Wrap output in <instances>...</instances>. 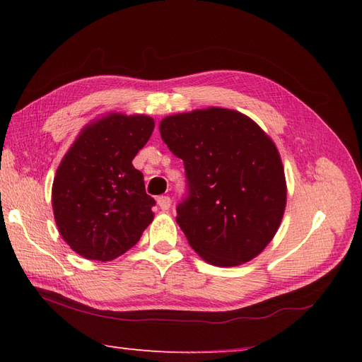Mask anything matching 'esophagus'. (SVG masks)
<instances>
[{
	"label": "esophagus",
	"instance_id": "esophagus-1",
	"mask_svg": "<svg viewBox=\"0 0 362 362\" xmlns=\"http://www.w3.org/2000/svg\"><path fill=\"white\" fill-rule=\"evenodd\" d=\"M158 204H159V208H160L162 211H168V209H170V206H172L170 197H168V195H160V197H158Z\"/></svg>",
	"mask_w": 362,
	"mask_h": 362
}]
</instances>
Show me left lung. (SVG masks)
<instances>
[{
	"label": "left lung",
	"instance_id": "1",
	"mask_svg": "<svg viewBox=\"0 0 362 362\" xmlns=\"http://www.w3.org/2000/svg\"><path fill=\"white\" fill-rule=\"evenodd\" d=\"M160 137L182 159L187 194L176 223L204 261L231 267L274 239L286 208L281 158L269 136L235 110L165 117Z\"/></svg>",
	"mask_w": 362,
	"mask_h": 362
}]
</instances>
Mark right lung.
<instances>
[{
	"label": "right lung",
	"instance_id": "1",
	"mask_svg": "<svg viewBox=\"0 0 362 362\" xmlns=\"http://www.w3.org/2000/svg\"><path fill=\"white\" fill-rule=\"evenodd\" d=\"M153 129L151 117L109 114L83 129L59 165L53 182L56 225L86 259H115L153 222L156 202L132 165Z\"/></svg>",
	"mask_w": 362,
	"mask_h": 362
}]
</instances>
